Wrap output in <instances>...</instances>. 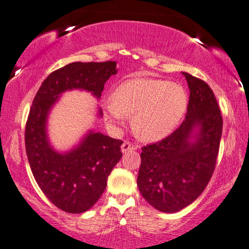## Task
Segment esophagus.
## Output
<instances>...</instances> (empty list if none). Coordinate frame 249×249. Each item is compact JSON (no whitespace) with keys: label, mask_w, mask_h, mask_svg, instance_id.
I'll list each match as a JSON object with an SVG mask.
<instances>
[{"label":"esophagus","mask_w":249,"mask_h":249,"mask_svg":"<svg viewBox=\"0 0 249 249\" xmlns=\"http://www.w3.org/2000/svg\"><path fill=\"white\" fill-rule=\"evenodd\" d=\"M137 148V146L135 144H132V143H130V142H124V144L121 145V151H122V153H127V152H130V151H134V150H136Z\"/></svg>","instance_id":"esophagus-1"}]
</instances>
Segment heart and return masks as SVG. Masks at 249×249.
I'll use <instances>...</instances> for the list:
<instances>
[{
    "instance_id": "heart-1",
    "label": "heart",
    "mask_w": 249,
    "mask_h": 249,
    "mask_svg": "<svg viewBox=\"0 0 249 249\" xmlns=\"http://www.w3.org/2000/svg\"><path fill=\"white\" fill-rule=\"evenodd\" d=\"M188 108V95L178 83L134 77L121 83L106 103L109 121L132 117V129L141 140L158 141L177 127Z\"/></svg>"
}]
</instances>
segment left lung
<instances>
[{"instance_id": "1", "label": "left lung", "mask_w": 249, "mask_h": 249, "mask_svg": "<svg viewBox=\"0 0 249 249\" xmlns=\"http://www.w3.org/2000/svg\"><path fill=\"white\" fill-rule=\"evenodd\" d=\"M183 74L190 89L185 119L168 137L142 147L137 177L143 198L163 213L185 208L206 189L214 173L223 128L213 90L198 77Z\"/></svg>"}]
</instances>
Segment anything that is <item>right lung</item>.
Returning <instances> with one entry per match:
<instances>
[{"label":"right lung","mask_w":249,"mask_h":249,"mask_svg":"<svg viewBox=\"0 0 249 249\" xmlns=\"http://www.w3.org/2000/svg\"><path fill=\"white\" fill-rule=\"evenodd\" d=\"M117 72L115 61L71 63L44 80L30 109L25 145L32 173L47 198L66 213H85L98 201L122 157V141L89 130L70 151L58 152L48 137V117L61 93L69 90H86L99 99L106 81ZM102 115L99 108L98 117Z\"/></svg>","instance_id":"obj_1"}]
</instances>
